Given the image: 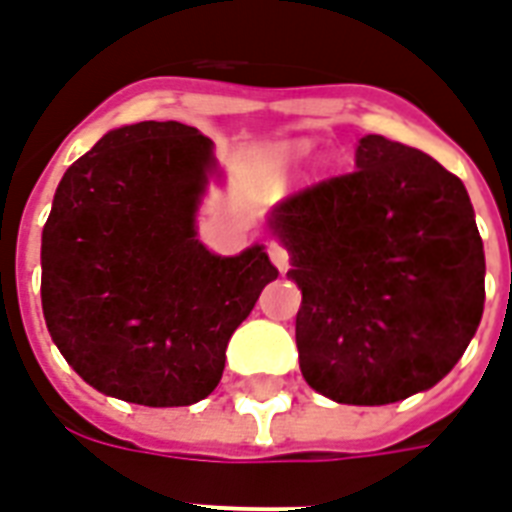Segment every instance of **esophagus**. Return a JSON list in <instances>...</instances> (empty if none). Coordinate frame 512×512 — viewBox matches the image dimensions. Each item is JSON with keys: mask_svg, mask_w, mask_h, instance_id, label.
I'll return each mask as SVG.
<instances>
[{"mask_svg": "<svg viewBox=\"0 0 512 512\" xmlns=\"http://www.w3.org/2000/svg\"><path fill=\"white\" fill-rule=\"evenodd\" d=\"M268 257H271V263L276 265L279 271H287V265H290V252L284 249V244L271 241V244H268Z\"/></svg>", "mask_w": 512, "mask_h": 512, "instance_id": "1", "label": "esophagus"}]
</instances>
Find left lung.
I'll return each mask as SVG.
<instances>
[{"label": "left lung", "instance_id": "8db88e82", "mask_svg": "<svg viewBox=\"0 0 512 512\" xmlns=\"http://www.w3.org/2000/svg\"><path fill=\"white\" fill-rule=\"evenodd\" d=\"M303 292L295 341L319 395L386 405L454 368L483 317V241L462 179L368 134L357 169L284 198L271 217Z\"/></svg>", "mask_w": 512, "mask_h": 512}]
</instances>
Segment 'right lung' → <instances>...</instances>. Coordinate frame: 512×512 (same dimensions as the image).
I'll return each mask as SVG.
<instances>
[{
    "instance_id": "obj_1",
    "label": "right lung",
    "mask_w": 512,
    "mask_h": 512,
    "mask_svg": "<svg viewBox=\"0 0 512 512\" xmlns=\"http://www.w3.org/2000/svg\"><path fill=\"white\" fill-rule=\"evenodd\" d=\"M212 142L177 120L109 131L66 169L42 228V311L104 395L179 408L212 395L233 330L279 271L263 247L195 239Z\"/></svg>"
}]
</instances>
